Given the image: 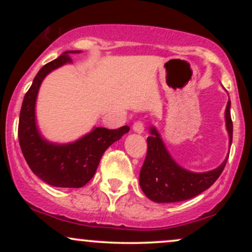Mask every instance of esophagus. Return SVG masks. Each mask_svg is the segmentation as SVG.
<instances>
[{"label":"esophagus","mask_w":252,"mask_h":252,"mask_svg":"<svg viewBox=\"0 0 252 252\" xmlns=\"http://www.w3.org/2000/svg\"><path fill=\"white\" fill-rule=\"evenodd\" d=\"M132 130H134L135 132H138V134H142V132L144 131L143 122H141V121H137V122H135L134 126H132Z\"/></svg>","instance_id":"obj_1"}]
</instances>
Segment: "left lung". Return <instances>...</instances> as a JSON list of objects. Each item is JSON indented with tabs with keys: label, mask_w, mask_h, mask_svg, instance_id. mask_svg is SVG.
<instances>
[{
	"label": "left lung",
	"mask_w": 252,
	"mask_h": 252,
	"mask_svg": "<svg viewBox=\"0 0 252 252\" xmlns=\"http://www.w3.org/2000/svg\"><path fill=\"white\" fill-rule=\"evenodd\" d=\"M230 106L231 102L228 100L225 110V121L231 146L233 126ZM147 143L148 150L140 172V186L144 194L155 202L184 201L200 194L210 189L220 176L228 158L227 156L216 169L194 173L182 168L173 160L154 126L150 128V136L147 138Z\"/></svg>",
	"instance_id": "1"
}]
</instances>
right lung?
<instances>
[{"label": "right lung", "instance_id": "right-lung-1", "mask_svg": "<svg viewBox=\"0 0 252 252\" xmlns=\"http://www.w3.org/2000/svg\"><path fill=\"white\" fill-rule=\"evenodd\" d=\"M79 51H66L53 62L46 63L37 72L33 84L22 102L19 120V142L22 154L32 172L46 184L65 189H79L91 180L100 158L112 143L129 131V126L118 129L94 128L76 142L51 143L42 137L36 126L35 102L42 80L65 63H72L70 54Z\"/></svg>", "mask_w": 252, "mask_h": 252}]
</instances>
